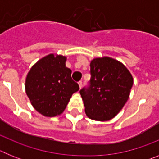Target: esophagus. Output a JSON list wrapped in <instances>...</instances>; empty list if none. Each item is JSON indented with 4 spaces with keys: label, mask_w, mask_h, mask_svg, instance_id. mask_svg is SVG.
Wrapping results in <instances>:
<instances>
[{
    "label": "esophagus",
    "mask_w": 159,
    "mask_h": 159,
    "mask_svg": "<svg viewBox=\"0 0 159 159\" xmlns=\"http://www.w3.org/2000/svg\"><path fill=\"white\" fill-rule=\"evenodd\" d=\"M78 84H79V87H80V88H82V86H83V82H82V81H81V80L79 81Z\"/></svg>",
    "instance_id": "esophagus-1"
}]
</instances>
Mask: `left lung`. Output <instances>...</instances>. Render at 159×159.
<instances>
[{
	"label": "left lung",
	"mask_w": 159,
	"mask_h": 159,
	"mask_svg": "<svg viewBox=\"0 0 159 159\" xmlns=\"http://www.w3.org/2000/svg\"><path fill=\"white\" fill-rule=\"evenodd\" d=\"M90 85L80 91L89 119L108 121L122 110L133 85L131 74L121 62L111 57L91 61Z\"/></svg>",
	"instance_id": "obj_1"
}]
</instances>
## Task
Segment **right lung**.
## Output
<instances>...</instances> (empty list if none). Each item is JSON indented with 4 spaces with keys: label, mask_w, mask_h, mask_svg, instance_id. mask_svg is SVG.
<instances>
[{
    "label": "right lung",
    "mask_w": 159,
    "mask_h": 159,
    "mask_svg": "<svg viewBox=\"0 0 159 159\" xmlns=\"http://www.w3.org/2000/svg\"><path fill=\"white\" fill-rule=\"evenodd\" d=\"M66 60L64 56L48 55L31 67L25 80V92L32 107L46 117L62 114L72 94L80 89Z\"/></svg>",
    "instance_id": "1"
}]
</instances>
